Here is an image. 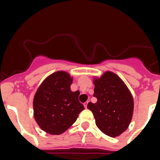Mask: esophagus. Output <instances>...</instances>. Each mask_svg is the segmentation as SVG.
Here are the masks:
<instances>
[{"label":"esophagus","mask_w":160,"mask_h":160,"mask_svg":"<svg viewBox=\"0 0 160 160\" xmlns=\"http://www.w3.org/2000/svg\"><path fill=\"white\" fill-rule=\"evenodd\" d=\"M88 101H87V102H85L84 104H83V105H84L85 108H88Z\"/></svg>","instance_id":"obj_1"}]
</instances>
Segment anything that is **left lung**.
Instances as JSON below:
<instances>
[{
	"label": "left lung",
	"instance_id": "8db88e82",
	"mask_svg": "<svg viewBox=\"0 0 160 160\" xmlns=\"http://www.w3.org/2000/svg\"><path fill=\"white\" fill-rule=\"evenodd\" d=\"M95 104L89 102L98 128L110 137L119 136L129 126L134 110L133 97L123 80L111 71L93 77Z\"/></svg>",
	"mask_w": 160,
	"mask_h": 160
}]
</instances>
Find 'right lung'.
I'll return each instance as SVG.
<instances>
[{"mask_svg": "<svg viewBox=\"0 0 160 160\" xmlns=\"http://www.w3.org/2000/svg\"><path fill=\"white\" fill-rule=\"evenodd\" d=\"M72 77L65 71H57L46 77L34 96V118L42 130L60 135L77 121L84 109L78 100L80 92H72Z\"/></svg>", "mask_w": 160, "mask_h": 160, "instance_id": "add662e5", "label": "right lung"}]
</instances>
